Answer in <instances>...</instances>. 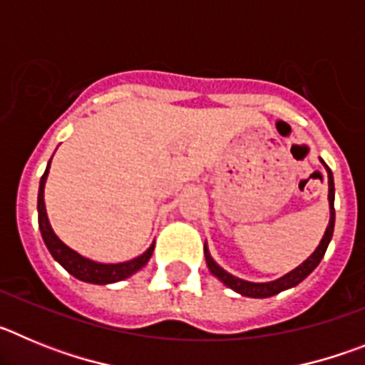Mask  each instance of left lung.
Masks as SVG:
<instances>
[{
	"instance_id": "1",
	"label": "left lung",
	"mask_w": 365,
	"mask_h": 365,
	"mask_svg": "<svg viewBox=\"0 0 365 365\" xmlns=\"http://www.w3.org/2000/svg\"><path fill=\"white\" fill-rule=\"evenodd\" d=\"M320 163L324 164V168L327 170V182H329V225L325 228V234L322 237L320 245L316 247L314 252L307 257V259L303 261L302 265L296 267L294 270L291 272H287L285 276L282 278L274 279V282H265V283H254V282H247V279H241V278H235L232 276L230 272L219 267L217 263L214 261V257L210 256V250L208 247L205 245V257H206V265L210 269V272L214 274L215 278L219 279L221 283L232 289V291L240 292L241 296H247V298H270L274 294H279L282 291H287V289H292L296 287L298 283H302L303 279L307 278L309 274L316 269V267L320 265L322 257H324L325 250H327L329 243H331V237H333V232H334V179H333V172H331V168L320 159Z\"/></svg>"
}]
</instances>
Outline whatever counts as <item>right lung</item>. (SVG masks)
<instances>
[{
	"instance_id": "obj_1",
	"label": "right lung",
	"mask_w": 365,
	"mask_h": 365,
	"mask_svg": "<svg viewBox=\"0 0 365 365\" xmlns=\"http://www.w3.org/2000/svg\"><path fill=\"white\" fill-rule=\"evenodd\" d=\"M53 160V159H51ZM51 160L45 168V173L40 179V190H38V227H40L41 237H43V243L47 247V250L51 252V256L80 282L86 283H95V285H108V283H117L122 279L130 278L135 272L143 269L150 261L151 254H153L155 243L148 248L146 252L140 254V256L133 257L130 261H124V263H98V261H93L89 257H83L82 254H78L76 250H73L71 247H67L56 234H54L53 227H51L49 217H47V210H45V201H43V190H45V180L49 175Z\"/></svg>"
}]
</instances>
